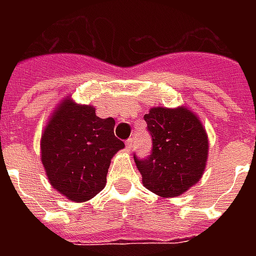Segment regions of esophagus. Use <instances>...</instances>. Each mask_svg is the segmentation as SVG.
<instances>
[{"label": "esophagus", "instance_id": "obj_1", "mask_svg": "<svg viewBox=\"0 0 256 256\" xmlns=\"http://www.w3.org/2000/svg\"><path fill=\"white\" fill-rule=\"evenodd\" d=\"M132 146H133V138H128V141H126V148L130 150H132Z\"/></svg>", "mask_w": 256, "mask_h": 256}]
</instances>
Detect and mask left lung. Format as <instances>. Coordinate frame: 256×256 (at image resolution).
<instances>
[{
  "instance_id": "left-lung-1",
  "label": "left lung",
  "mask_w": 256,
  "mask_h": 256,
  "mask_svg": "<svg viewBox=\"0 0 256 256\" xmlns=\"http://www.w3.org/2000/svg\"><path fill=\"white\" fill-rule=\"evenodd\" d=\"M152 137V154L134 158L142 185L160 198H177L203 177L208 136L200 118L185 106H154L144 116Z\"/></svg>"
}]
</instances>
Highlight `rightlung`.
I'll return each mask as SVG.
<instances>
[{"label":"right lung","mask_w":256,"mask_h":256,"mask_svg":"<svg viewBox=\"0 0 256 256\" xmlns=\"http://www.w3.org/2000/svg\"><path fill=\"white\" fill-rule=\"evenodd\" d=\"M115 120L101 119L93 106L66 96L41 136V162L53 189L75 203L88 202L106 184L111 159L124 148L114 134Z\"/></svg>","instance_id":"obj_1"}]
</instances>
